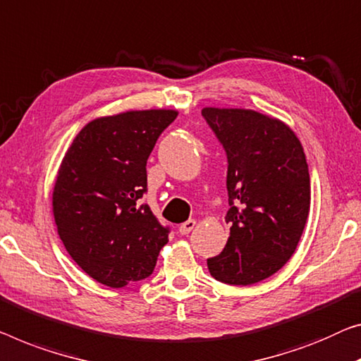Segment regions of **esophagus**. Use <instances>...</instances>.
I'll list each match as a JSON object with an SVG mask.
<instances>
[{
	"label": "esophagus",
	"mask_w": 361,
	"mask_h": 361,
	"mask_svg": "<svg viewBox=\"0 0 361 361\" xmlns=\"http://www.w3.org/2000/svg\"><path fill=\"white\" fill-rule=\"evenodd\" d=\"M195 225H196V220H192V219L186 220L185 224H181V225H180V228H178V230H180V233H181V235H188V233L191 232L192 228H195Z\"/></svg>",
	"instance_id": "esophagus-1"
}]
</instances>
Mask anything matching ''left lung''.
<instances>
[{"mask_svg":"<svg viewBox=\"0 0 361 361\" xmlns=\"http://www.w3.org/2000/svg\"><path fill=\"white\" fill-rule=\"evenodd\" d=\"M227 154L232 224L224 251L207 259L214 279L251 285L282 269L297 250L310 214L308 164L285 123L255 110L202 109Z\"/></svg>","mask_w":361,"mask_h":361,"instance_id":"1","label":"left lung"}]
</instances>
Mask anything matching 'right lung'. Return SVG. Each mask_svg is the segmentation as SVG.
<instances>
[{
    "instance_id": "1",
    "label": "right lung",
    "mask_w": 361,
    "mask_h": 361,
    "mask_svg": "<svg viewBox=\"0 0 361 361\" xmlns=\"http://www.w3.org/2000/svg\"><path fill=\"white\" fill-rule=\"evenodd\" d=\"M175 110H136L97 118L80 129L53 188V215L69 256L111 288L147 279L169 241L141 197L147 159Z\"/></svg>"
}]
</instances>
